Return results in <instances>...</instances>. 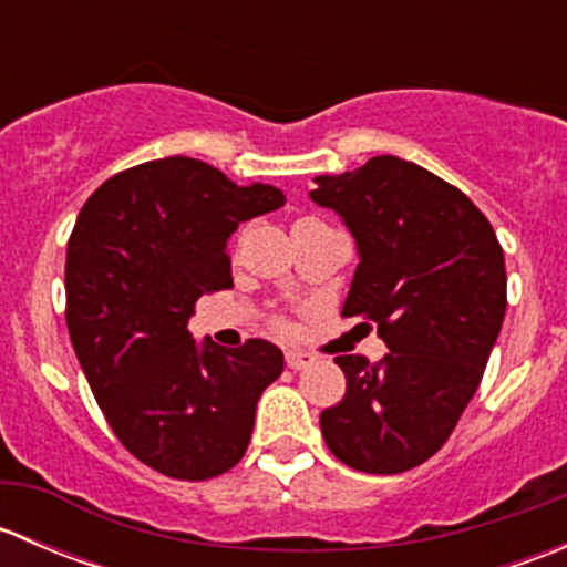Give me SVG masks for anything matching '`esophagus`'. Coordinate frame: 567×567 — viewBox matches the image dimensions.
Listing matches in <instances>:
<instances>
[{"mask_svg": "<svg viewBox=\"0 0 567 567\" xmlns=\"http://www.w3.org/2000/svg\"><path fill=\"white\" fill-rule=\"evenodd\" d=\"M285 362H288L290 370H305L307 364H310V357L301 351H288L285 353Z\"/></svg>", "mask_w": 567, "mask_h": 567, "instance_id": "obj_1", "label": "esophagus"}]
</instances>
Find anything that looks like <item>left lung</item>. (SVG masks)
I'll return each instance as SVG.
<instances>
[{
	"mask_svg": "<svg viewBox=\"0 0 567 567\" xmlns=\"http://www.w3.org/2000/svg\"><path fill=\"white\" fill-rule=\"evenodd\" d=\"M312 203L357 241L342 316L379 326V364L337 357L346 398L320 433L346 466L400 474L439 453L477 392L507 307V274L491 221L447 181L398 156L318 175Z\"/></svg>",
	"mask_w": 567,
	"mask_h": 567,
	"instance_id": "8db88e82",
	"label": "left lung"
}]
</instances>
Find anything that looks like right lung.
Returning a JSON list of instances; mask_svg holds the SVG:
<instances>
[{"mask_svg": "<svg viewBox=\"0 0 567 567\" xmlns=\"http://www.w3.org/2000/svg\"><path fill=\"white\" fill-rule=\"evenodd\" d=\"M282 205L277 186H238L210 164L169 156L112 175L79 210L68 334L114 436L167 477L236 466L257 400L282 373L274 342L227 351L188 331L199 296L233 288L227 238Z\"/></svg>", "mask_w": 567, "mask_h": 567, "instance_id": "1", "label": "right lung"}]
</instances>
